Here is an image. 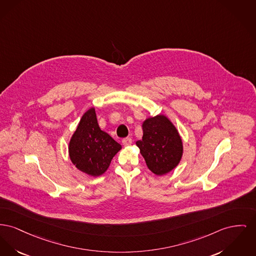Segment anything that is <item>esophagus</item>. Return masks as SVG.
I'll list each match as a JSON object with an SVG mask.
<instances>
[{
    "mask_svg": "<svg viewBox=\"0 0 256 256\" xmlns=\"http://www.w3.org/2000/svg\"><path fill=\"white\" fill-rule=\"evenodd\" d=\"M122 145L124 146H130V145H132V138H124V139H122Z\"/></svg>",
    "mask_w": 256,
    "mask_h": 256,
    "instance_id": "1",
    "label": "esophagus"
}]
</instances>
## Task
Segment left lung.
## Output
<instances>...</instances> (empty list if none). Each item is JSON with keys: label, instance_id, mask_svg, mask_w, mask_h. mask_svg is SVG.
I'll return each instance as SVG.
<instances>
[{"label": "left lung", "instance_id": "8db88e82", "mask_svg": "<svg viewBox=\"0 0 256 256\" xmlns=\"http://www.w3.org/2000/svg\"><path fill=\"white\" fill-rule=\"evenodd\" d=\"M142 140L136 142L150 171L162 176L180 164L184 146L180 134L166 115L160 114L143 122Z\"/></svg>", "mask_w": 256, "mask_h": 256}]
</instances>
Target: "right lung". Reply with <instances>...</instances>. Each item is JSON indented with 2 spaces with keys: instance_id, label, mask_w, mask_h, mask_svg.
Listing matches in <instances>:
<instances>
[{
  "instance_id": "add662e5",
  "label": "right lung",
  "mask_w": 256,
  "mask_h": 256,
  "mask_svg": "<svg viewBox=\"0 0 256 256\" xmlns=\"http://www.w3.org/2000/svg\"><path fill=\"white\" fill-rule=\"evenodd\" d=\"M122 146L100 130L94 107L80 119L68 143V156L78 170L92 177L102 175Z\"/></svg>"
}]
</instances>
